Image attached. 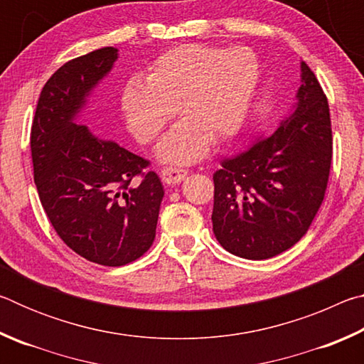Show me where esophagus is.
I'll use <instances>...</instances> for the list:
<instances>
[{
  "label": "esophagus",
  "mask_w": 364,
  "mask_h": 364,
  "mask_svg": "<svg viewBox=\"0 0 364 364\" xmlns=\"http://www.w3.org/2000/svg\"><path fill=\"white\" fill-rule=\"evenodd\" d=\"M188 175L186 170L183 168H176V167H167L160 171V176H162V181L168 186H173V184H178L181 180H184Z\"/></svg>",
  "instance_id": "1"
}]
</instances>
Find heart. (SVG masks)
I'll return each mask as SVG.
<instances>
[{
    "instance_id": "obj_1",
    "label": "heart",
    "mask_w": 364,
    "mask_h": 364,
    "mask_svg": "<svg viewBox=\"0 0 364 364\" xmlns=\"http://www.w3.org/2000/svg\"><path fill=\"white\" fill-rule=\"evenodd\" d=\"M260 75L247 48L181 45L154 60L144 82L130 80L120 106L127 127L139 143H151L178 110L181 122L157 147L165 164H193L210 139L223 143L244 125Z\"/></svg>"
}]
</instances>
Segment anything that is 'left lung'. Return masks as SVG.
<instances>
[{"mask_svg":"<svg viewBox=\"0 0 364 364\" xmlns=\"http://www.w3.org/2000/svg\"><path fill=\"white\" fill-rule=\"evenodd\" d=\"M332 159L328 100L300 60L295 102L274 133L213 173L212 223L232 255L264 260L305 236L324 199Z\"/></svg>","mask_w":364,"mask_h":364,"instance_id":"8db88e82","label":"left lung"}]
</instances>
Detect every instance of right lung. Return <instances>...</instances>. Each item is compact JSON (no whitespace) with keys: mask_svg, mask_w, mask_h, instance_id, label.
<instances>
[{"mask_svg":"<svg viewBox=\"0 0 364 364\" xmlns=\"http://www.w3.org/2000/svg\"><path fill=\"white\" fill-rule=\"evenodd\" d=\"M119 49L106 46L64 64L43 86L32 123L33 180L59 237L86 260L122 267L156 237L164 186L147 162L80 123Z\"/></svg>","mask_w":364,"mask_h":364,"instance_id":"1","label":"right lung"}]
</instances>
